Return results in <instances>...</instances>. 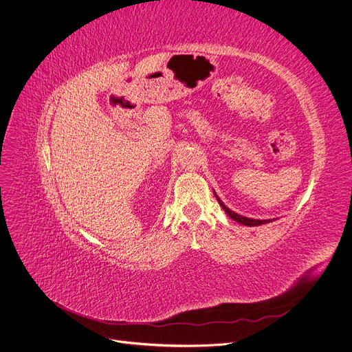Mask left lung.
Returning <instances> with one entry per match:
<instances>
[{
	"label": "left lung",
	"instance_id": "obj_1",
	"mask_svg": "<svg viewBox=\"0 0 352 352\" xmlns=\"http://www.w3.org/2000/svg\"><path fill=\"white\" fill-rule=\"evenodd\" d=\"M214 197H216V199H217V202L220 204V206L223 208V210H225L226 213H228V216L229 217H232L233 220H236L237 223H241V225H244V226H260V225H265V223H270V221H272L274 219H267V220H258V219H250V217H245V216H241V214H239V213H236V212H233V210H230L225 204H223L221 201H220V198L216 195V192H214Z\"/></svg>",
	"mask_w": 352,
	"mask_h": 352
}]
</instances>
